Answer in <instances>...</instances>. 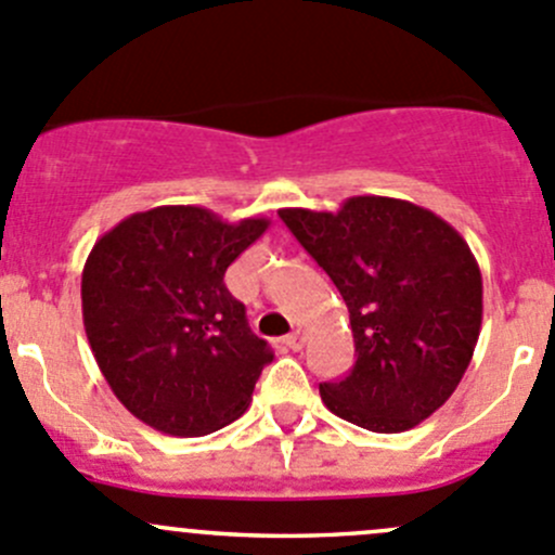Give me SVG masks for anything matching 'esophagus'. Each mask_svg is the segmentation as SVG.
<instances>
[{
  "instance_id": "1",
  "label": "esophagus",
  "mask_w": 555,
  "mask_h": 555,
  "mask_svg": "<svg viewBox=\"0 0 555 555\" xmlns=\"http://www.w3.org/2000/svg\"><path fill=\"white\" fill-rule=\"evenodd\" d=\"M304 344H306L304 330H295V333H289L287 338H284V346H287V349H293V351L304 349Z\"/></svg>"
}]
</instances>
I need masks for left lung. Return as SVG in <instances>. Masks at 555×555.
<instances>
[{
	"instance_id": "1",
	"label": "left lung",
	"mask_w": 555,
	"mask_h": 555,
	"mask_svg": "<svg viewBox=\"0 0 555 555\" xmlns=\"http://www.w3.org/2000/svg\"><path fill=\"white\" fill-rule=\"evenodd\" d=\"M279 217L349 309L357 362L340 382L319 384L324 405L384 435L433 416L462 382L483 319L467 242L435 211L384 195Z\"/></svg>"
}]
</instances>
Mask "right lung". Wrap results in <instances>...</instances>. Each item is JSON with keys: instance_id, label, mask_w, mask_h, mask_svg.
<instances>
[{"instance_id": "1", "label": "right lung", "mask_w": 555, "mask_h": 555, "mask_svg": "<svg viewBox=\"0 0 555 555\" xmlns=\"http://www.w3.org/2000/svg\"><path fill=\"white\" fill-rule=\"evenodd\" d=\"M266 217L155 206L106 231L82 268L88 344L117 400L147 427L201 438L236 422L273 351L225 287Z\"/></svg>"}]
</instances>
